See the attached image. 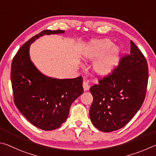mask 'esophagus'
<instances>
[{"instance_id":"obj_1","label":"esophagus","mask_w":156,"mask_h":156,"mask_svg":"<svg viewBox=\"0 0 156 156\" xmlns=\"http://www.w3.org/2000/svg\"><path fill=\"white\" fill-rule=\"evenodd\" d=\"M83 90L84 91H87L90 88V86H89V84L88 82L87 81H83Z\"/></svg>"}]
</instances>
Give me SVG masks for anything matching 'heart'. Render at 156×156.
Returning <instances> with one entry per match:
<instances>
[{"label":"heart","mask_w":156,"mask_h":156,"mask_svg":"<svg viewBox=\"0 0 156 156\" xmlns=\"http://www.w3.org/2000/svg\"><path fill=\"white\" fill-rule=\"evenodd\" d=\"M114 43L108 39L94 41L83 53V58L96 60L94 70L98 75L105 76L113 72L119 61L120 49L113 46Z\"/></svg>","instance_id":"heart-1"}]
</instances>
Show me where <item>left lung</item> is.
I'll list each match as a JSON object with an SVG mask.
<instances>
[{
    "label": "left lung",
    "instance_id": "1",
    "mask_svg": "<svg viewBox=\"0 0 156 156\" xmlns=\"http://www.w3.org/2000/svg\"><path fill=\"white\" fill-rule=\"evenodd\" d=\"M130 53L125 55L110 75L99 79L90 91L93 96L90 118L104 132L123 127L143 105L148 83V64L132 41Z\"/></svg>",
    "mask_w": 156,
    "mask_h": 156
}]
</instances>
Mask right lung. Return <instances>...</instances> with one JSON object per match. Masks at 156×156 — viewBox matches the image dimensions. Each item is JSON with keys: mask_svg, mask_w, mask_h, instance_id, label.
Returning <instances> with one entry per match:
<instances>
[{"mask_svg": "<svg viewBox=\"0 0 156 156\" xmlns=\"http://www.w3.org/2000/svg\"><path fill=\"white\" fill-rule=\"evenodd\" d=\"M62 33L64 31L47 29L35 35L20 48L11 67L16 106L31 124L45 131L56 129L66 121L71 104L83 92L82 76L64 80L48 77L30 60L29 46L37 38Z\"/></svg>", "mask_w": 156, "mask_h": 156, "instance_id": "obj_1", "label": "right lung"}]
</instances>
